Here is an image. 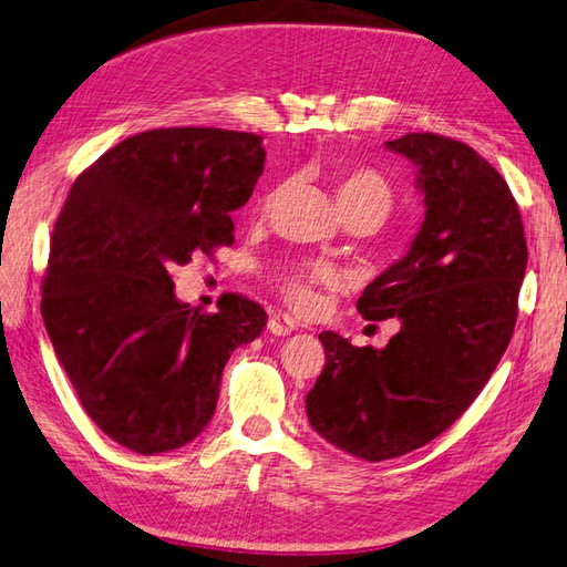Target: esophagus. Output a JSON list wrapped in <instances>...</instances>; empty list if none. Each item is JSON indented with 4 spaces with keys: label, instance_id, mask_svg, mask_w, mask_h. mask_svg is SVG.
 I'll list each match as a JSON object with an SVG mask.
<instances>
[{
    "label": "esophagus",
    "instance_id": "1",
    "mask_svg": "<svg viewBox=\"0 0 567 567\" xmlns=\"http://www.w3.org/2000/svg\"><path fill=\"white\" fill-rule=\"evenodd\" d=\"M268 331L272 336H289L292 331H297V321L289 313L275 311V313H270V319H268Z\"/></svg>",
    "mask_w": 567,
    "mask_h": 567
}]
</instances>
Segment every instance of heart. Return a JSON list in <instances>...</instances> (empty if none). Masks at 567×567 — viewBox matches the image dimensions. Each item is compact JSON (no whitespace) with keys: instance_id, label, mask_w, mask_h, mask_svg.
Returning <instances> with one entry per match:
<instances>
[{"instance_id":"b5f03b06","label":"heart","mask_w":567,"mask_h":567,"mask_svg":"<svg viewBox=\"0 0 567 567\" xmlns=\"http://www.w3.org/2000/svg\"><path fill=\"white\" fill-rule=\"evenodd\" d=\"M336 200L343 215L367 213L381 221L393 207V188L372 168H343L336 176ZM328 282H333V270L319 262L301 268L292 266L280 278L285 299L299 309H311L316 305L313 285Z\"/></svg>"}]
</instances>
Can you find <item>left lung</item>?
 <instances>
[{"mask_svg":"<svg viewBox=\"0 0 567 567\" xmlns=\"http://www.w3.org/2000/svg\"><path fill=\"white\" fill-rule=\"evenodd\" d=\"M386 150L415 164L425 219L408 254L364 287L358 311L396 316L401 331L381 350L323 331L326 364L307 393L311 427L364 462L425 446L476 401L515 331L526 270L515 195L478 152L432 133Z\"/></svg>","mask_w":567,"mask_h":567,"instance_id":"1","label":"left lung"}]
</instances>
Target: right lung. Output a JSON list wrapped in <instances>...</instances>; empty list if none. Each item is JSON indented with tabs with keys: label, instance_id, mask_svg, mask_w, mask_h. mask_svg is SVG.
I'll use <instances>...</instances> for the list:
<instances>
[{
	"label": "right lung",
	"instance_id": "right-lung-1",
	"mask_svg": "<svg viewBox=\"0 0 567 567\" xmlns=\"http://www.w3.org/2000/svg\"><path fill=\"white\" fill-rule=\"evenodd\" d=\"M219 127L147 130L74 181L50 239L43 321L89 417L125 450L162 454L215 415L231 352L268 323L224 295L215 313L176 299L171 270L234 244L266 150Z\"/></svg>",
	"mask_w": 567,
	"mask_h": 567
}]
</instances>
